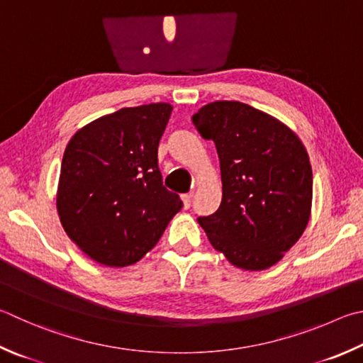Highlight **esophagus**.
<instances>
[{
  "label": "esophagus",
  "mask_w": 363,
  "mask_h": 363,
  "mask_svg": "<svg viewBox=\"0 0 363 363\" xmlns=\"http://www.w3.org/2000/svg\"><path fill=\"white\" fill-rule=\"evenodd\" d=\"M182 201H184V208H190V203H192V194H184Z\"/></svg>",
  "instance_id": "1"
}]
</instances>
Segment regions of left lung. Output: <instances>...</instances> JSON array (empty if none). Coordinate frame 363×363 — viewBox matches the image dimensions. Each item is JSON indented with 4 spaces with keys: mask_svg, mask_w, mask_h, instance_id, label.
Listing matches in <instances>:
<instances>
[{
    "mask_svg": "<svg viewBox=\"0 0 363 363\" xmlns=\"http://www.w3.org/2000/svg\"><path fill=\"white\" fill-rule=\"evenodd\" d=\"M192 121L214 141L222 176L220 206L199 223L235 267H273L298 241L311 213L305 146L278 118L240 101L209 103Z\"/></svg>",
    "mask_w": 363,
    "mask_h": 363,
    "instance_id": "obj_1",
    "label": "left lung"
}]
</instances>
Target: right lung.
Masks as SVG:
<instances>
[{
  "label": "right lung",
  "mask_w": 363,
  "mask_h": 363,
  "mask_svg": "<svg viewBox=\"0 0 363 363\" xmlns=\"http://www.w3.org/2000/svg\"><path fill=\"white\" fill-rule=\"evenodd\" d=\"M173 106L123 108L90 122L65 149L57 209L65 232L106 267L141 260L182 208L163 187L159 143Z\"/></svg>",
  "instance_id": "1"
}]
</instances>
